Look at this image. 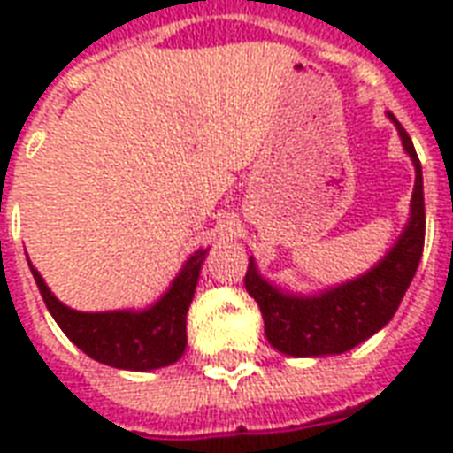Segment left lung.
<instances>
[{
    "label": "left lung",
    "instance_id": "left-lung-1",
    "mask_svg": "<svg viewBox=\"0 0 453 453\" xmlns=\"http://www.w3.org/2000/svg\"><path fill=\"white\" fill-rule=\"evenodd\" d=\"M388 119L395 124L402 148L414 164L416 180L409 219L386 256L362 275L308 294L273 284L261 275L254 256L249 258L244 284L261 308L268 343L282 355L326 357L352 350L393 319L414 280L426 237L423 171L407 131L390 112Z\"/></svg>",
    "mask_w": 453,
    "mask_h": 453
}]
</instances>
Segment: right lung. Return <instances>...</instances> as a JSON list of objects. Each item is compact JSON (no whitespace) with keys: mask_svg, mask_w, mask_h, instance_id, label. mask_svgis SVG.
<instances>
[{"mask_svg":"<svg viewBox=\"0 0 453 453\" xmlns=\"http://www.w3.org/2000/svg\"><path fill=\"white\" fill-rule=\"evenodd\" d=\"M206 254L209 249H197L178 270L166 291L150 305L101 312H84L58 301L30 258L27 265L51 317L81 352L124 372H155L183 357L188 345L185 317Z\"/></svg>","mask_w":453,"mask_h":453,"instance_id":"1","label":"right lung"}]
</instances>
